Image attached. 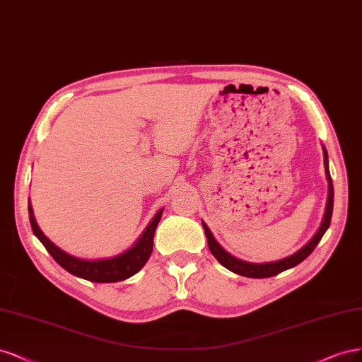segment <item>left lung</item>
Masks as SVG:
<instances>
[{
	"label": "left lung",
	"instance_id": "1",
	"mask_svg": "<svg viewBox=\"0 0 362 362\" xmlns=\"http://www.w3.org/2000/svg\"><path fill=\"white\" fill-rule=\"evenodd\" d=\"M323 156H325V173H326V179H328V202H326V209H325V216L322 221V226L317 230L316 235L313 236V239L302 247L299 251H296L295 254L288 255V257L278 260V262H269V263H248L239 260L236 257H233L231 254H228L221 245L215 240L212 231L209 230V227L203 224L206 238H207V245L209 250L214 254V257L223 264L224 267H227L228 271L235 272L238 275L242 276H248V278H267V276H274L278 275L279 272H283L286 269H290L296 264H299L302 260H305L308 255L314 251V248L317 247V243L320 242V239L323 238L325 231L328 230L329 224H331V216H332V207H334V186H332V179L329 174V167H328V153H326V148L323 147Z\"/></svg>",
	"mask_w": 362,
	"mask_h": 362
}]
</instances>
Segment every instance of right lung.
<instances>
[{
    "label": "right lung",
    "instance_id": "add662e5",
    "mask_svg": "<svg viewBox=\"0 0 362 362\" xmlns=\"http://www.w3.org/2000/svg\"><path fill=\"white\" fill-rule=\"evenodd\" d=\"M164 209L155 215V218L150 221V224L143 231V235L135 242V245L124 252L114 255L110 259H99V260H84L74 257V255L64 252L54 245L48 238L43 235V231L39 228L36 219L33 215V207L28 203V214H30V224L33 228V233L36 238L43 243L54 260L60 264L63 269L71 272L75 276L88 279L93 283H117L123 281V279L135 275L148 260L151 250H153V236L155 230L159 224V219L162 216Z\"/></svg>",
    "mask_w": 362,
    "mask_h": 362
}]
</instances>
